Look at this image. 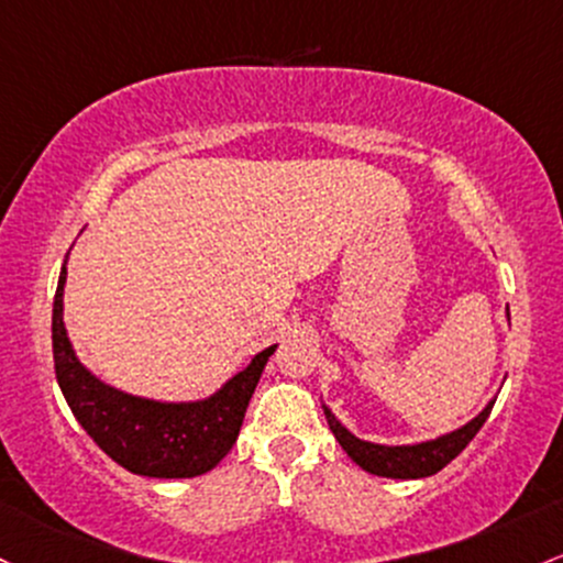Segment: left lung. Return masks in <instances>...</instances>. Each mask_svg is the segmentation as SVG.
<instances>
[{"label":"left lung","instance_id":"1","mask_svg":"<svg viewBox=\"0 0 563 563\" xmlns=\"http://www.w3.org/2000/svg\"><path fill=\"white\" fill-rule=\"evenodd\" d=\"M494 400L486 404V409L478 417L471 419L467 424H462L460 430L446 432V435H438L432 441L411 443V446H382V443L361 441L352 432L333 417L331 409H325V419H329V428L336 435L339 446L347 452V456L355 465H361L363 471L372 475H382V478H428L438 471L449 465L467 443L473 441L475 432L484 428V422L489 419Z\"/></svg>","mask_w":563,"mask_h":563}]
</instances>
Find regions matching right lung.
Here are the masks:
<instances>
[{"instance_id":"right-lung-1","label":"right lung","mask_w":563,"mask_h":563,"mask_svg":"<svg viewBox=\"0 0 563 563\" xmlns=\"http://www.w3.org/2000/svg\"><path fill=\"white\" fill-rule=\"evenodd\" d=\"M66 264L53 301L55 379L77 422L117 465L150 478H195L213 471L238 441L253 390L277 344L206 400L163 404L103 385L74 355L64 325Z\"/></svg>"}]
</instances>
